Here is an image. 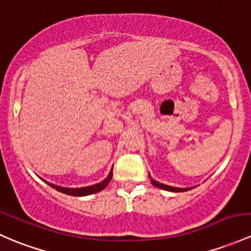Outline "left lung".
Masks as SVG:
<instances>
[{
  "mask_svg": "<svg viewBox=\"0 0 251 251\" xmlns=\"http://www.w3.org/2000/svg\"><path fill=\"white\" fill-rule=\"evenodd\" d=\"M150 181H151L152 185H155L156 188H160L162 190H167V191H173V192H183V191H188L190 190V188H186V189H181V188H174V186H168V185H165V184H161L159 181L154 180V179L150 176Z\"/></svg>",
  "mask_w": 251,
  "mask_h": 251,
  "instance_id": "obj_1",
  "label": "left lung"
}]
</instances>
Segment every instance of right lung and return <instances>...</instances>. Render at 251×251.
I'll list each match as a JSON object with an SVG mask.
<instances>
[{
	"label": "right lung",
	"instance_id": "1",
	"mask_svg": "<svg viewBox=\"0 0 251 251\" xmlns=\"http://www.w3.org/2000/svg\"><path fill=\"white\" fill-rule=\"evenodd\" d=\"M112 176H113V172H112V170H110V172H109V174H108L107 178H105L103 181H101V183L95 184V185H90V186H85V188H78V189L62 188V186H57V185H54V184H50V183H48V181H46V183L48 184L49 186H51V188L57 190V191L62 192V194L70 195V196L80 197V196H88V195L95 194V192H100L101 190H103L105 186L110 183V180H112Z\"/></svg>",
	"mask_w": 251,
	"mask_h": 251
}]
</instances>
